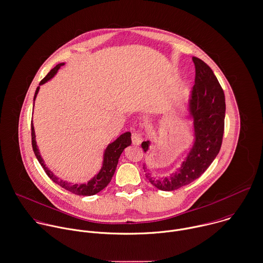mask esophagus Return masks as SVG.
I'll list each match as a JSON object with an SVG mask.
<instances>
[{
  "mask_svg": "<svg viewBox=\"0 0 263 263\" xmlns=\"http://www.w3.org/2000/svg\"><path fill=\"white\" fill-rule=\"evenodd\" d=\"M132 141H133V144L136 145V146H139L141 145V143L143 142V138L142 136L139 134V133H133L132 135Z\"/></svg>",
  "mask_w": 263,
  "mask_h": 263,
  "instance_id": "esophagus-1",
  "label": "esophagus"
}]
</instances>
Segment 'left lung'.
I'll list each match as a JSON object with an SVG mask.
<instances>
[{
  "mask_svg": "<svg viewBox=\"0 0 263 263\" xmlns=\"http://www.w3.org/2000/svg\"><path fill=\"white\" fill-rule=\"evenodd\" d=\"M196 68L195 85L189 100V113L193 119L194 144L176 172L155 177L144 165L146 177L161 191H175L200 177L219 153L226 117L224 92L212 69L201 59L193 57ZM150 141L143 142L145 153Z\"/></svg>",
  "mask_w": 263,
  "mask_h": 263,
  "instance_id": "obj_1",
  "label": "left lung"
}]
</instances>
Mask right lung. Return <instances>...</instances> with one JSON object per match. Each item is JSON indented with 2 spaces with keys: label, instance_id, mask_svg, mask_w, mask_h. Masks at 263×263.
I'll return each instance as SVG.
<instances>
[{
  "label": "right lung",
  "instance_id": "right-lung-1",
  "mask_svg": "<svg viewBox=\"0 0 263 263\" xmlns=\"http://www.w3.org/2000/svg\"><path fill=\"white\" fill-rule=\"evenodd\" d=\"M64 63H59L58 65H56L47 76L45 79L42 80V82L40 83V86L46 84L48 81H50L56 73L57 71L59 70V68L61 66H63ZM40 90V87L36 88L35 90V93H34V98H33V101L35 100L36 98V95ZM130 136L132 134L129 132H126L124 134H122L121 136H119L114 142H112L111 144H109L104 152V155H103V164H102V167L100 170V172L95 175L90 180H88L87 183H81V184H78V183H71V182H67L63 179H59L56 175H54V174L46 166L41 154H40V151L37 149V146H36V142H35V134H34V127H33V124L31 122V144H32V149H33V152H34V155L36 157V159L39 160L40 164L43 166L45 173L47 174V175L54 181L56 182L57 184H59L60 186H62L63 189L76 194V195H79V196H92V195H96L97 193H99L100 191H102L103 189H105L107 186V184L111 181V178L115 173V170H116V166H117V163H118V159L121 155V153L123 152V150L130 146L132 144V139H130Z\"/></svg>",
  "mask_w": 263,
  "mask_h": 263
}]
</instances>
